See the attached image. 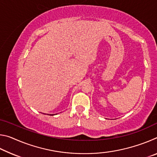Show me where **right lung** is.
Segmentation results:
<instances>
[{"instance_id":"right-lung-1","label":"right lung","mask_w":157,"mask_h":157,"mask_svg":"<svg viewBox=\"0 0 157 157\" xmlns=\"http://www.w3.org/2000/svg\"><path fill=\"white\" fill-rule=\"evenodd\" d=\"M48 115H50V116H53L54 114H48Z\"/></svg>"}]
</instances>
